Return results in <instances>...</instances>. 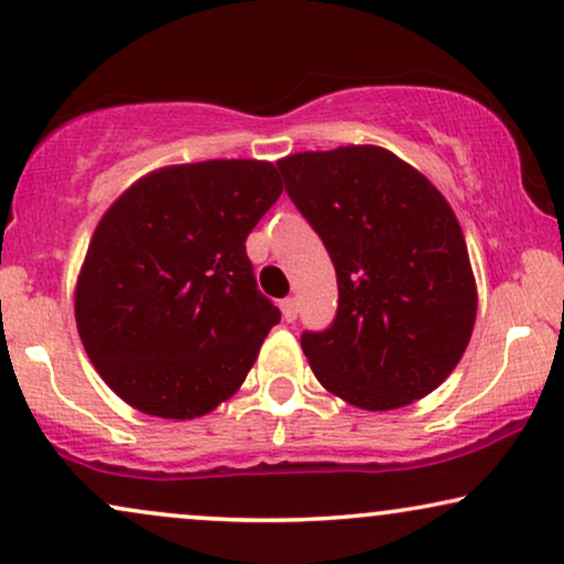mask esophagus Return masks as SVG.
<instances>
[{"label":"esophagus","mask_w":564,"mask_h":564,"mask_svg":"<svg viewBox=\"0 0 564 564\" xmlns=\"http://www.w3.org/2000/svg\"><path fill=\"white\" fill-rule=\"evenodd\" d=\"M280 308H282L284 322H295V316H297V301H295V297H284V301L280 303Z\"/></svg>","instance_id":"esophagus-1"}]
</instances>
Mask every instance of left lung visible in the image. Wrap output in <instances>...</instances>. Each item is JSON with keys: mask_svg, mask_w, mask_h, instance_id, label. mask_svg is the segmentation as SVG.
<instances>
[{"mask_svg": "<svg viewBox=\"0 0 564 564\" xmlns=\"http://www.w3.org/2000/svg\"><path fill=\"white\" fill-rule=\"evenodd\" d=\"M276 166L337 271L335 322L301 335L316 379L364 410L426 398L463 358L476 322L455 212L377 145L305 151Z\"/></svg>", "mask_w": 564, "mask_h": 564, "instance_id": "1", "label": "left lung"}]
</instances>
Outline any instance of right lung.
Instances as JSON below:
<instances>
[{"label":"right lung","instance_id":"obj_1","mask_svg":"<svg viewBox=\"0 0 564 564\" xmlns=\"http://www.w3.org/2000/svg\"><path fill=\"white\" fill-rule=\"evenodd\" d=\"M280 193L274 164L217 159L151 172L109 206L83 263L75 322L124 402L183 421L238 392L282 318L246 253Z\"/></svg>","mask_w":564,"mask_h":564}]
</instances>
